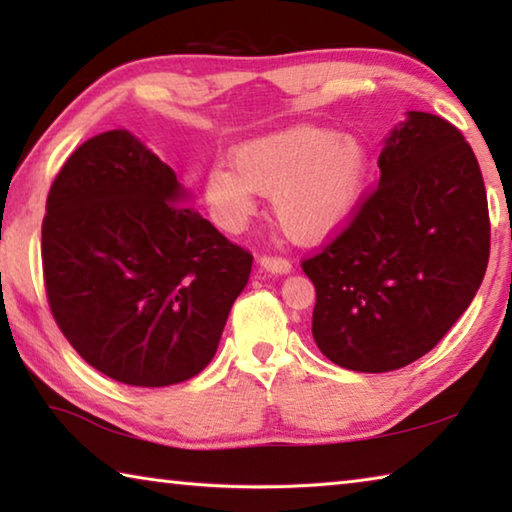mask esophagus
<instances>
[{
  "label": "esophagus",
  "instance_id": "esophagus-1",
  "mask_svg": "<svg viewBox=\"0 0 512 512\" xmlns=\"http://www.w3.org/2000/svg\"><path fill=\"white\" fill-rule=\"evenodd\" d=\"M259 266L264 268L268 273H275V275H287L291 273V262L289 259H282V257H259Z\"/></svg>",
  "mask_w": 512,
  "mask_h": 512
}]
</instances>
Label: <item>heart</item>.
<instances>
[{
	"label": "heart",
	"instance_id": "heart-1",
	"mask_svg": "<svg viewBox=\"0 0 512 512\" xmlns=\"http://www.w3.org/2000/svg\"><path fill=\"white\" fill-rule=\"evenodd\" d=\"M366 176L368 151L357 135L296 124L235 146L230 167L205 173L203 194L223 230H244L264 194L291 239L320 244L350 219Z\"/></svg>",
	"mask_w": 512,
	"mask_h": 512
}]
</instances>
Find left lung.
<instances>
[{"label": "left lung", "mask_w": 512, "mask_h": 512, "mask_svg": "<svg viewBox=\"0 0 512 512\" xmlns=\"http://www.w3.org/2000/svg\"><path fill=\"white\" fill-rule=\"evenodd\" d=\"M379 187L323 253L311 334L336 366L391 372L438 345L488 268L490 219L474 151L443 117L409 110L384 140Z\"/></svg>", "instance_id": "8db88e82"}]
</instances>
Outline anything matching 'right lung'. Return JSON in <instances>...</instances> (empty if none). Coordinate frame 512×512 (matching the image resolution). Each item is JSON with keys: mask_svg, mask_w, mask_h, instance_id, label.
Returning a JSON list of instances; mask_svg holds the SVG:
<instances>
[{"mask_svg": "<svg viewBox=\"0 0 512 512\" xmlns=\"http://www.w3.org/2000/svg\"><path fill=\"white\" fill-rule=\"evenodd\" d=\"M176 173L126 128L69 155L42 221V271L60 332L103 375L162 388L219 348L253 257L194 207Z\"/></svg>", "mask_w": 512, "mask_h": 512, "instance_id": "right-lung-1", "label": "right lung"}]
</instances>
